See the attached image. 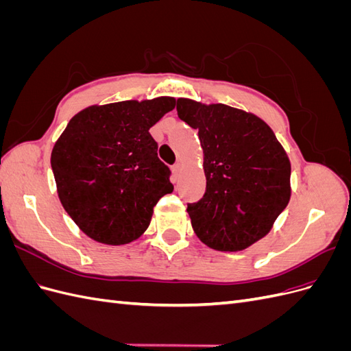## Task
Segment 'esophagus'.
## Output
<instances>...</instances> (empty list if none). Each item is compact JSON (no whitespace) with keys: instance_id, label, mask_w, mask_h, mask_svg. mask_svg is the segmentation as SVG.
Returning <instances> with one entry per match:
<instances>
[{"instance_id":"1","label":"esophagus","mask_w":351,"mask_h":351,"mask_svg":"<svg viewBox=\"0 0 351 351\" xmlns=\"http://www.w3.org/2000/svg\"><path fill=\"white\" fill-rule=\"evenodd\" d=\"M173 173H174V177L177 178V177L180 176V173H182V164L176 162V164L173 165Z\"/></svg>"}]
</instances>
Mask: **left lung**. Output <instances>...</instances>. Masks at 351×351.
<instances>
[{"label": "left lung", "mask_w": 351, "mask_h": 351, "mask_svg": "<svg viewBox=\"0 0 351 351\" xmlns=\"http://www.w3.org/2000/svg\"><path fill=\"white\" fill-rule=\"evenodd\" d=\"M177 112L204 149L206 190L187 204L196 236L206 246L237 252L267 236L289 205L291 165L271 127L224 104L177 99Z\"/></svg>", "instance_id": "1"}]
</instances>
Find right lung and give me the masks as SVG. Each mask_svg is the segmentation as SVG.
Instances as JSON below:
<instances>
[{
    "instance_id": "right-lung-1",
    "label": "right lung",
    "mask_w": 351,
    "mask_h": 351,
    "mask_svg": "<svg viewBox=\"0 0 351 351\" xmlns=\"http://www.w3.org/2000/svg\"><path fill=\"white\" fill-rule=\"evenodd\" d=\"M174 107L169 97L123 101L89 107L70 120L51 167L61 204L84 234L117 246L149 227L154 206L174 190L149 129Z\"/></svg>"
}]
</instances>
